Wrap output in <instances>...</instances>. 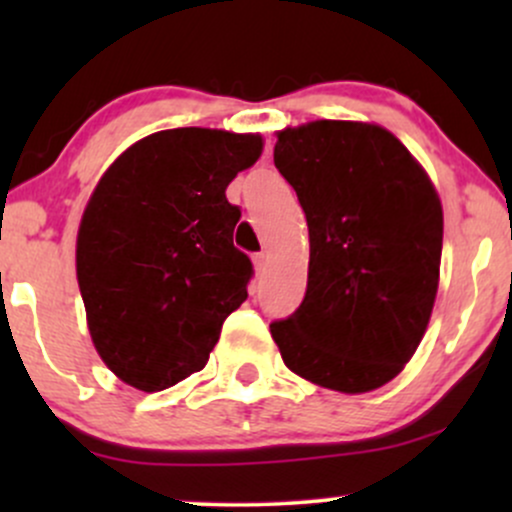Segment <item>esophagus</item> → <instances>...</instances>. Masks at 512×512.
<instances>
[{"mask_svg":"<svg viewBox=\"0 0 512 512\" xmlns=\"http://www.w3.org/2000/svg\"><path fill=\"white\" fill-rule=\"evenodd\" d=\"M252 262H255L257 274H264V272H267V267H269V255H267V252H257V255L252 257Z\"/></svg>","mask_w":512,"mask_h":512,"instance_id":"obj_1","label":"esophagus"}]
</instances>
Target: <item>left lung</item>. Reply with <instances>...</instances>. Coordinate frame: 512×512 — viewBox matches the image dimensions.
Returning a JSON list of instances; mask_svg holds the SVG:
<instances>
[{"label":"left lung","instance_id":"left-lung-1","mask_svg":"<svg viewBox=\"0 0 512 512\" xmlns=\"http://www.w3.org/2000/svg\"><path fill=\"white\" fill-rule=\"evenodd\" d=\"M274 166L310 236L308 289L269 325L293 373L368 392L407 366L431 320L443 207L424 168L378 125L317 120L279 132Z\"/></svg>","mask_w":512,"mask_h":512}]
</instances>
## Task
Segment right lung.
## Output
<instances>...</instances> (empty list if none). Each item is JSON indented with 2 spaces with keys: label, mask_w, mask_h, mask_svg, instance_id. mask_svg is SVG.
<instances>
[{
  "label": "right lung",
  "mask_w": 512,
  "mask_h": 512,
  "mask_svg": "<svg viewBox=\"0 0 512 512\" xmlns=\"http://www.w3.org/2000/svg\"><path fill=\"white\" fill-rule=\"evenodd\" d=\"M262 137L178 127L149 134L105 170L76 238L88 332L120 380L144 392L207 366L248 298L252 262L233 245L226 187Z\"/></svg>",
  "instance_id": "add662e5"
}]
</instances>
